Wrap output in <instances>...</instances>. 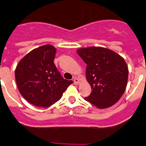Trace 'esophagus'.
<instances>
[{"mask_svg":"<svg viewBox=\"0 0 146 146\" xmlns=\"http://www.w3.org/2000/svg\"><path fill=\"white\" fill-rule=\"evenodd\" d=\"M73 82H74L75 84H76V85H77V84H79V79H78V78L75 77L74 79H73Z\"/></svg>","mask_w":146,"mask_h":146,"instance_id":"esophagus-1","label":"esophagus"}]
</instances>
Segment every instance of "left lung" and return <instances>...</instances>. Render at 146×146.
I'll return each instance as SVG.
<instances>
[{
	"label": "left lung",
	"mask_w": 146,
	"mask_h": 146,
	"mask_svg": "<svg viewBox=\"0 0 146 146\" xmlns=\"http://www.w3.org/2000/svg\"><path fill=\"white\" fill-rule=\"evenodd\" d=\"M86 63V77L92 93L85 100L99 109L114 105L123 95L128 79V68L125 60L115 52L100 47L77 50Z\"/></svg>",
	"instance_id": "1"
}]
</instances>
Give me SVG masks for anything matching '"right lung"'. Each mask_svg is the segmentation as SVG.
I'll list each match as a JSON object with an SVG mask.
<instances>
[{
  "instance_id": "add662e5",
  "label": "right lung",
  "mask_w": 146,
  "mask_h": 146,
  "mask_svg": "<svg viewBox=\"0 0 146 146\" xmlns=\"http://www.w3.org/2000/svg\"><path fill=\"white\" fill-rule=\"evenodd\" d=\"M56 48L45 44L34 49L19 61L15 78L20 94L30 104L47 108L62 97L72 81L64 79L54 64Z\"/></svg>"
}]
</instances>
